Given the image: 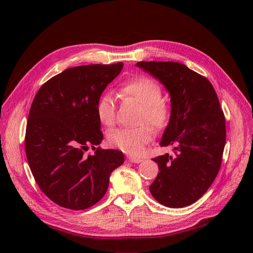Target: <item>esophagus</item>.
<instances>
[{"mask_svg":"<svg viewBox=\"0 0 253 253\" xmlns=\"http://www.w3.org/2000/svg\"><path fill=\"white\" fill-rule=\"evenodd\" d=\"M128 162L131 163H134V164H139L142 162V158H139V157H134V156H128Z\"/></svg>","mask_w":253,"mask_h":253,"instance_id":"obj_1","label":"esophagus"}]
</instances>
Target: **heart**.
Listing matches in <instances>:
<instances>
[{"label":"heart","instance_id":"obj_1","mask_svg":"<svg viewBox=\"0 0 253 253\" xmlns=\"http://www.w3.org/2000/svg\"><path fill=\"white\" fill-rule=\"evenodd\" d=\"M120 94L133 99L140 105L139 124H148L153 128H165L170 119V106L162 97V88L151 78L140 76L125 82L120 86ZM97 116L106 126H114L116 121V108L110 94L100 97L96 106ZM152 128L142 125L135 128H117L113 131L108 142L113 148L121 150L126 154L138 155L143 151L145 144L152 139Z\"/></svg>","mask_w":253,"mask_h":253}]
</instances>
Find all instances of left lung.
Listing matches in <instances>:
<instances>
[{
  "mask_svg": "<svg viewBox=\"0 0 253 253\" xmlns=\"http://www.w3.org/2000/svg\"><path fill=\"white\" fill-rule=\"evenodd\" d=\"M136 65L162 82L171 97V116L162 147L174 156L155 157L160 172L150 186L155 200L170 208L195 203L215 179L226 143V121L215 89L202 75L178 62L141 61Z\"/></svg>",
  "mask_w": 253,
  "mask_h": 253,
  "instance_id": "1",
  "label": "left lung"
}]
</instances>
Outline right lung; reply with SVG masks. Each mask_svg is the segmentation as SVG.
<instances>
[{"mask_svg": "<svg viewBox=\"0 0 253 253\" xmlns=\"http://www.w3.org/2000/svg\"><path fill=\"white\" fill-rule=\"evenodd\" d=\"M124 63L67 68L45 82L30 106L25 135L28 165L38 186L66 209L97 204L111 173L125 163L122 152L95 148L103 134L96 106ZM89 146L93 156L84 152Z\"/></svg>", "mask_w": 253, "mask_h": 253, "instance_id": "obj_1", "label": "right lung"}]
</instances>
